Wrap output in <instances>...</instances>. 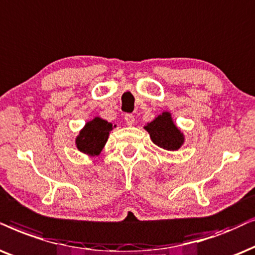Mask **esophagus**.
I'll list each match as a JSON object with an SVG mask.
<instances>
[{
  "instance_id": "esophagus-1",
  "label": "esophagus",
  "mask_w": 255,
  "mask_h": 255,
  "mask_svg": "<svg viewBox=\"0 0 255 255\" xmlns=\"http://www.w3.org/2000/svg\"><path fill=\"white\" fill-rule=\"evenodd\" d=\"M124 120H125V123H127L128 125H133V123H134V116L132 115V114H127V115H125Z\"/></svg>"
}]
</instances>
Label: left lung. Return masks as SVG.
<instances>
[{"instance_id": "8db88e82", "label": "left lung", "mask_w": 255, "mask_h": 255, "mask_svg": "<svg viewBox=\"0 0 255 255\" xmlns=\"http://www.w3.org/2000/svg\"><path fill=\"white\" fill-rule=\"evenodd\" d=\"M145 128L150 133L152 141L164 150H178L183 144V134L173 124L168 112H164L163 115L158 116L156 120L148 123Z\"/></svg>"}]
</instances>
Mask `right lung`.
<instances>
[{"instance_id": "add662e5", "label": "right lung", "mask_w": 255, "mask_h": 255, "mask_svg": "<svg viewBox=\"0 0 255 255\" xmlns=\"http://www.w3.org/2000/svg\"><path fill=\"white\" fill-rule=\"evenodd\" d=\"M111 130L112 124L102 118H95L94 121L89 122L79 132L76 140L78 150L88 154H98L107 143L109 132Z\"/></svg>"}]
</instances>
